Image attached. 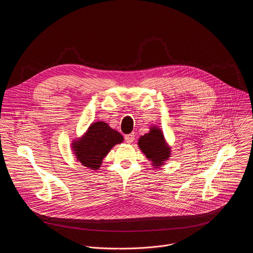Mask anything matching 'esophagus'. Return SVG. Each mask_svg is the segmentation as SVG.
<instances>
[{"instance_id": "obj_1", "label": "esophagus", "mask_w": 253, "mask_h": 253, "mask_svg": "<svg viewBox=\"0 0 253 253\" xmlns=\"http://www.w3.org/2000/svg\"><path fill=\"white\" fill-rule=\"evenodd\" d=\"M125 139L126 141V143H132L134 141V133H130V134H126L125 136Z\"/></svg>"}]
</instances>
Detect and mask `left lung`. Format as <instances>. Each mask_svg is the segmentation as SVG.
Segmentation results:
<instances>
[{"instance_id": "1", "label": "left lung", "mask_w": 253, "mask_h": 253, "mask_svg": "<svg viewBox=\"0 0 253 253\" xmlns=\"http://www.w3.org/2000/svg\"><path fill=\"white\" fill-rule=\"evenodd\" d=\"M138 147L156 169L165 165L171 154L162 129L156 126H151L150 131L139 138Z\"/></svg>"}]
</instances>
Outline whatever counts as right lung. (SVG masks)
<instances>
[{
    "label": "right lung",
    "instance_id": "add662e5",
    "mask_svg": "<svg viewBox=\"0 0 253 253\" xmlns=\"http://www.w3.org/2000/svg\"><path fill=\"white\" fill-rule=\"evenodd\" d=\"M124 141L123 135L111 128L104 122H96L89 126L86 132L74 140L72 149L77 160L90 169H98L104 157L116 144Z\"/></svg>",
    "mask_w": 253,
    "mask_h": 253
}]
</instances>
